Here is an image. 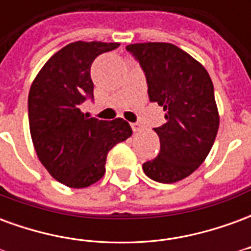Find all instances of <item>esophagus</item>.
Wrapping results in <instances>:
<instances>
[{"label": "esophagus", "mask_w": 251, "mask_h": 251, "mask_svg": "<svg viewBox=\"0 0 251 251\" xmlns=\"http://www.w3.org/2000/svg\"><path fill=\"white\" fill-rule=\"evenodd\" d=\"M131 125V129H133V131H142V125L141 124H138V122H133V124H130Z\"/></svg>", "instance_id": "esophagus-1"}]
</instances>
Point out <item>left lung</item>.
I'll list each match as a JSON object with an SVG mask.
<instances>
[{"mask_svg": "<svg viewBox=\"0 0 251 251\" xmlns=\"http://www.w3.org/2000/svg\"><path fill=\"white\" fill-rule=\"evenodd\" d=\"M126 51L140 63L151 102L163 106L167 122L153 130L160 153L142 164L148 177L171 184L199 168L215 141L219 114L208 72L179 47L138 43Z\"/></svg>", "mask_w": 251, "mask_h": 251, "instance_id": "8db88e82", "label": "left lung"}]
</instances>
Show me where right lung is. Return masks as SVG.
<instances>
[{
	"mask_svg": "<svg viewBox=\"0 0 251 251\" xmlns=\"http://www.w3.org/2000/svg\"><path fill=\"white\" fill-rule=\"evenodd\" d=\"M118 43H71L44 64L32 83L28 118L37 157L53 179L84 188L104 175L107 153L133 134L122 118H88L80 104L94 99L90 70L95 57Z\"/></svg>",
	"mask_w": 251,
	"mask_h": 251,
	"instance_id": "1",
	"label": "right lung"
}]
</instances>
